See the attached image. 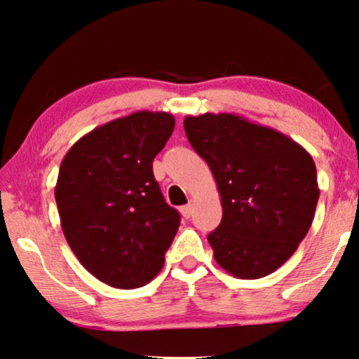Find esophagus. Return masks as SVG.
Masks as SVG:
<instances>
[{"label":"esophagus","mask_w":359,"mask_h":359,"mask_svg":"<svg viewBox=\"0 0 359 359\" xmlns=\"http://www.w3.org/2000/svg\"><path fill=\"white\" fill-rule=\"evenodd\" d=\"M180 212H182V215L185 219H189L194 212V205L192 204H187V205H182L180 207Z\"/></svg>","instance_id":"1"}]
</instances>
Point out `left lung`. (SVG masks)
Returning a JSON list of instances; mask_svg holds the SVG:
<instances>
[{
    "instance_id": "1",
    "label": "left lung",
    "mask_w": 359,
    "mask_h": 359,
    "mask_svg": "<svg viewBox=\"0 0 359 359\" xmlns=\"http://www.w3.org/2000/svg\"><path fill=\"white\" fill-rule=\"evenodd\" d=\"M184 128L221 194L222 221L207 236L217 264L239 279L274 273L313 224V157L284 133L234 114L189 115Z\"/></svg>"
}]
</instances>
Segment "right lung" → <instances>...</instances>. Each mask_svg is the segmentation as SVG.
I'll return each mask as SVG.
<instances>
[{"label":"right lung","mask_w":359,"mask_h":359,"mask_svg":"<svg viewBox=\"0 0 359 359\" xmlns=\"http://www.w3.org/2000/svg\"><path fill=\"white\" fill-rule=\"evenodd\" d=\"M174 127L165 111H135L86 133L60 165L55 198L65 239L111 287L150 283L180 226L152 170Z\"/></svg>","instance_id":"add662e5"}]
</instances>
